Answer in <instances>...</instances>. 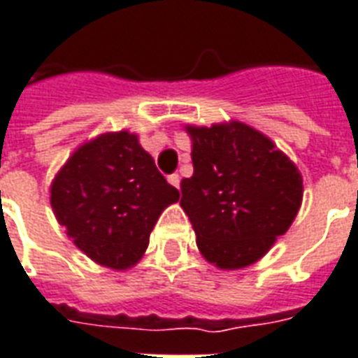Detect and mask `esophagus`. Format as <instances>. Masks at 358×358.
<instances>
[{"label": "esophagus", "mask_w": 358, "mask_h": 358, "mask_svg": "<svg viewBox=\"0 0 358 358\" xmlns=\"http://www.w3.org/2000/svg\"><path fill=\"white\" fill-rule=\"evenodd\" d=\"M169 184H171V186H174V187H180V176H178V174H171V176H169Z\"/></svg>", "instance_id": "34e87169"}]
</instances>
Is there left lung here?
<instances>
[{"label": "left lung", "instance_id": "obj_1", "mask_svg": "<svg viewBox=\"0 0 358 358\" xmlns=\"http://www.w3.org/2000/svg\"><path fill=\"white\" fill-rule=\"evenodd\" d=\"M193 176L180 184L201 254L220 269L258 262L301 205V176L271 140L245 123L187 127Z\"/></svg>", "mask_w": 358, "mask_h": 358}]
</instances>
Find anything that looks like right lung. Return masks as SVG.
Segmentation results:
<instances>
[{"label": "right lung", "mask_w": 358, "mask_h": 358, "mask_svg": "<svg viewBox=\"0 0 358 358\" xmlns=\"http://www.w3.org/2000/svg\"><path fill=\"white\" fill-rule=\"evenodd\" d=\"M178 199V189L127 131L81 145L51 186V206L68 237L96 264L113 269L142 258L159 214Z\"/></svg>", "instance_id": "1"}]
</instances>
